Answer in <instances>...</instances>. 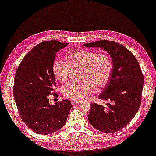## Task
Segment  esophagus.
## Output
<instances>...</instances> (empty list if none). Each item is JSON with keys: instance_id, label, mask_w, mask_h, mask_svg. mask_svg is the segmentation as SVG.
<instances>
[{"instance_id": "1", "label": "esophagus", "mask_w": 156, "mask_h": 156, "mask_svg": "<svg viewBox=\"0 0 156 156\" xmlns=\"http://www.w3.org/2000/svg\"><path fill=\"white\" fill-rule=\"evenodd\" d=\"M79 103H80V101L75 100V99H72V100H71V104H72L73 105H75V104Z\"/></svg>"}]
</instances>
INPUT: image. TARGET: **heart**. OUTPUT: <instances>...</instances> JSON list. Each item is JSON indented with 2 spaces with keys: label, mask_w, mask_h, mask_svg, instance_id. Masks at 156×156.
Here are the masks:
<instances>
[{
  "label": "heart",
  "mask_w": 156,
  "mask_h": 156,
  "mask_svg": "<svg viewBox=\"0 0 156 156\" xmlns=\"http://www.w3.org/2000/svg\"><path fill=\"white\" fill-rule=\"evenodd\" d=\"M71 69H81V82H69L63 86L66 98L81 100L106 85L113 70V61L106 53H98L90 50H79L68 57V63L55 59L52 66L53 75L58 81L64 82L70 77Z\"/></svg>",
  "instance_id": "heart-1"
}]
</instances>
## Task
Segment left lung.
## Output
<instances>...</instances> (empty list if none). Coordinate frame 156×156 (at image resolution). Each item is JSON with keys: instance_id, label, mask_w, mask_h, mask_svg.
<instances>
[{"instance_id": "1", "label": "left lung", "mask_w": 156, "mask_h": 156, "mask_svg": "<svg viewBox=\"0 0 156 156\" xmlns=\"http://www.w3.org/2000/svg\"><path fill=\"white\" fill-rule=\"evenodd\" d=\"M83 45L103 48L113 61L111 77L99 95V99L108 102L106 106L91 103L88 121L101 132L120 131L132 120L141 105L144 76L138 61L126 48L113 41L100 40Z\"/></svg>"}]
</instances>
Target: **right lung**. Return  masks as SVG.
<instances>
[{
	"instance_id": "obj_1",
	"label": "right lung",
	"mask_w": 156,
	"mask_h": 156,
	"mask_svg": "<svg viewBox=\"0 0 156 156\" xmlns=\"http://www.w3.org/2000/svg\"><path fill=\"white\" fill-rule=\"evenodd\" d=\"M68 43L55 40L36 45L23 58L14 78L13 93L20 118L27 127L41 135L57 131L64 126L72 104L69 99L49 104L56 86L52 66L58 50ZM54 96H57L53 93Z\"/></svg>"
}]
</instances>
